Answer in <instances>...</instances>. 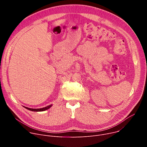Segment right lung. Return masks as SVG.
<instances>
[{"instance_id": "obj_1", "label": "right lung", "mask_w": 147, "mask_h": 147, "mask_svg": "<svg viewBox=\"0 0 147 147\" xmlns=\"http://www.w3.org/2000/svg\"><path fill=\"white\" fill-rule=\"evenodd\" d=\"M52 107V105H50L48 106V107H46L45 108H39V109H32V108H27V107H24L25 108L30 110V111H34V112H41V111H46L48 109H49L51 107Z\"/></svg>"}]
</instances>
